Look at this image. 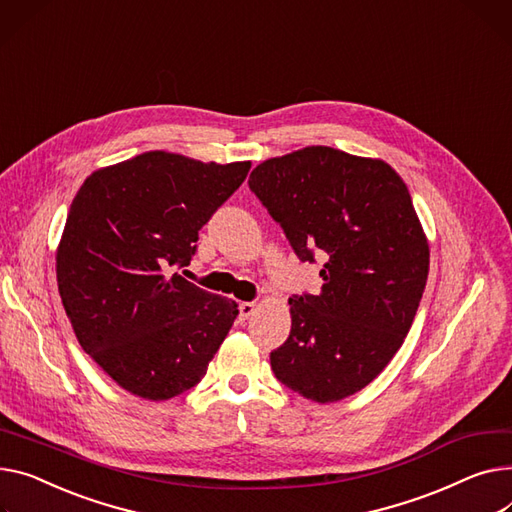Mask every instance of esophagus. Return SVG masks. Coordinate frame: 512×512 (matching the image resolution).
<instances>
[{"label":"esophagus","mask_w":512,"mask_h":512,"mask_svg":"<svg viewBox=\"0 0 512 512\" xmlns=\"http://www.w3.org/2000/svg\"><path fill=\"white\" fill-rule=\"evenodd\" d=\"M257 311V304L255 302H241L238 304V313H241V319H249L253 313Z\"/></svg>","instance_id":"esophagus-1"}]
</instances>
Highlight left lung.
Masks as SVG:
<instances>
[{"label": "left lung", "mask_w": 512, "mask_h": 512, "mask_svg": "<svg viewBox=\"0 0 512 512\" xmlns=\"http://www.w3.org/2000/svg\"><path fill=\"white\" fill-rule=\"evenodd\" d=\"M249 189L300 261H325L319 294H294L292 329L269 354L276 379L319 403L364 389L410 331L428 243L395 170L327 146L261 162Z\"/></svg>", "instance_id": "obj_1"}]
</instances>
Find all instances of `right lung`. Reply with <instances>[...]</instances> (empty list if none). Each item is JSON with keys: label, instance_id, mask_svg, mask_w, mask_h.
Segmentation results:
<instances>
[{"label": "right lung", "instance_id": "obj_1", "mask_svg": "<svg viewBox=\"0 0 512 512\" xmlns=\"http://www.w3.org/2000/svg\"><path fill=\"white\" fill-rule=\"evenodd\" d=\"M249 168L146 152L96 170L74 197L57 249L61 302L84 352L125 391L185 393L228 335L236 302L170 267L189 265Z\"/></svg>", "mask_w": 512, "mask_h": 512}]
</instances>
